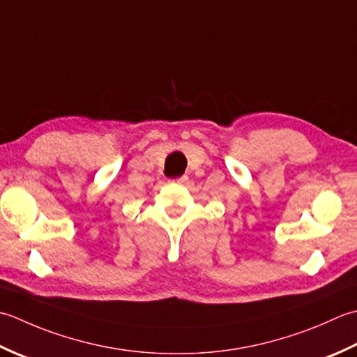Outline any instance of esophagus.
<instances>
[{
  "label": "esophagus",
  "mask_w": 357,
  "mask_h": 357,
  "mask_svg": "<svg viewBox=\"0 0 357 357\" xmlns=\"http://www.w3.org/2000/svg\"><path fill=\"white\" fill-rule=\"evenodd\" d=\"M188 176H181V177H178V178H174L172 181H176V183H178V185H186L188 183Z\"/></svg>",
  "instance_id": "esophagus-1"
}]
</instances>
